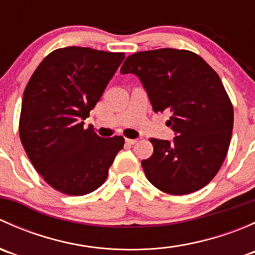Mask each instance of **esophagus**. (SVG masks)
<instances>
[{
	"label": "esophagus",
	"mask_w": 255,
	"mask_h": 255,
	"mask_svg": "<svg viewBox=\"0 0 255 255\" xmlns=\"http://www.w3.org/2000/svg\"><path fill=\"white\" fill-rule=\"evenodd\" d=\"M138 142V139H129V138H126V143L129 144V145H133Z\"/></svg>",
	"instance_id": "34e87169"
}]
</instances>
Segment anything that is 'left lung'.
Returning <instances> with one entry per match:
<instances>
[{"instance_id": "left-lung-1", "label": "left lung", "mask_w": 255, "mask_h": 255, "mask_svg": "<svg viewBox=\"0 0 255 255\" xmlns=\"http://www.w3.org/2000/svg\"><path fill=\"white\" fill-rule=\"evenodd\" d=\"M122 74L142 81L154 112H169L173 142L150 138L142 160L146 179L161 191L186 195L206 186L222 166L233 129V106L218 74L197 54L163 48L128 56Z\"/></svg>"}]
</instances>
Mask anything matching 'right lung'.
I'll list each match as a JSON object with an SVG mask.
<instances>
[{
	"instance_id": "1",
	"label": "right lung",
	"mask_w": 255,
	"mask_h": 255,
	"mask_svg": "<svg viewBox=\"0 0 255 255\" xmlns=\"http://www.w3.org/2000/svg\"><path fill=\"white\" fill-rule=\"evenodd\" d=\"M123 53L66 47L51 51L28 81L19 137L35 170L53 189L81 196L99 189L125 138H102L84 120L99 102Z\"/></svg>"
}]
</instances>
